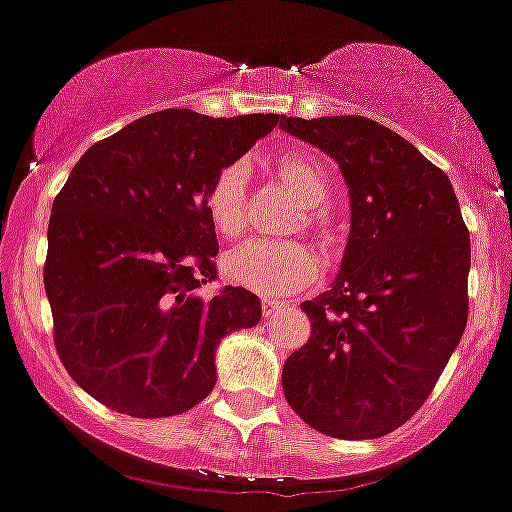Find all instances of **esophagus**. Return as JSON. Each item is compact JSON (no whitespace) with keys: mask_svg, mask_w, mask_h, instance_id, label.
Instances as JSON below:
<instances>
[{"mask_svg":"<svg viewBox=\"0 0 512 512\" xmlns=\"http://www.w3.org/2000/svg\"><path fill=\"white\" fill-rule=\"evenodd\" d=\"M283 306H286V303H283V301H271V298H263V301H261L263 316H273V313L281 311Z\"/></svg>","mask_w":512,"mask_h":512,"instance_id":"34e87169","label":"esophagus"}]
</instances>
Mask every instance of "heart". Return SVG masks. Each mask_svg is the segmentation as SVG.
Masks as SVG:
<instances>
[{
  "instance_id": "b5f03b06",
  "label": "heart",
  "mask_w": 512,
  "mask_h": 512,
  "mask_svg": "<svg viewBox=\"0 0 512 512\" xmlns=\"http://www.w3.org/2000/svg\"><path fill=\"white\" fill-rule=\"evenodd\" d=\"M276 174L303 206V229L328 239L323 206L331 196V179L323 164L306 154H281ZM246 179L249 169L244 161H231L216 171L206 191V214L221 239H239L246 231ZM318 268V256L303 241H251L226 258V276L231 281L268 298L301 291L316 281Z\"/></svg>"
}]
</instances>
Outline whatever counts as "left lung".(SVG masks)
Instances as JSON below:
<instances>
[{
	"label": "left lung",
	"instance_id": "obj_1",
	"mask_svg": "<svg viewBox=\"0 0 512 512\" xmlns=\"http://www.w3.org/2000/svg\"><path fill=\"white\" fill-rule=\"evenodd\" d=\"M336 159L351 234L328 291L301 308L311 338L283 363V396L343 440L401 428L438 383L468 323L470 236L450 179L366 116H281Z\"/></svg>",
	"mask_w": 512,
	"mask_h": 512
}]
</instances>
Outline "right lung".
<instances>
[{
    "mask_svg": "<svg viewBox=\"0 0 512 512\" xmlns=\"http://www.w3.org/2000/svg\"><path fill=\"white\" fill-rule=\"evenodd\" d=\"M276 124L278 114H146L89 146L54 199L44 266L54 346L111 411L194 408L216 386L221 338L261 321L246 288L201 293L219 254L206 191Z\"/></svg>",
    "mask_w": 512,
    "mask_h": 512,
    "instance_id": "obj_1",
    "label": "right lung"
}]
</instances>
